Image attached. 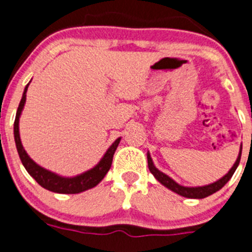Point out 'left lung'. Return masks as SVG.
Listing matches in <instances>:
<instances>
[{"label": "left lung", "mask_w": 252, "mask_h": 252, "mask_svg": "<svg viewBox=\"0 0 252 252\" xmlns=\"http://www.w3.org/2000/svg\"><path fill=\"white\" fill-rule=\"evenodd\" d=\"M241 150H243V147L240 148L239 157H237L236 161H235V164L232 165V168L227 171V174H225L221 179H219L218 182L213 183V184L204 185V187H183V185H179L176 182H174L171 178H169L166 174L161 173L160 170H158V169L155 168L154 163H153L152 158H150L149 153L147 154L148 166H149L150 173L154 175L155 179L158 180L160 184H163L164 187H166L168 189H170L171 191L182 195V196H184V197H189V199H204V197H206V196H209V195L214 194V192L219 191V190L221 189V188L224 187V185L226 184L230 179H231V176L234 175L235 170H236V168L239 166L240 159H241Z\"/></svg>", "instance_id": "left-lung-1"}]
</instances>
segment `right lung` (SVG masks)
<instances>
[{"label":"right lung","instance_id":"add662e5","mask_svg":"<svg viewBox=\"0 0 252 252\" xmlns=\"http://www.w3.org/2000/svg\"><path fill=\"white\" fill-rule=\"evenodd\" d=\"M28 86H30V83L26 86L25 92H23L22 94V99H21L20 105H18L17 113H16L15 126H13L16 148H17L21 161H22L23 166H25L26 170L28 171V174H30L42 188L49 190V191L58 192V194H78V192L86 191V190L92 189V188H94L95 185L99 184V183L102 182L103 178L105 176V174H107L108 170L110 169V166H112L113 155H114L117 147H118L119 142H121V138H118V139L115 140V142L110 145L109 149L107 150L104 157L100 159V161L97 165L94 166V168H92L91 170L79 174V175L77 176H73V178H64V176H60L58 174L52 173V171L42 168V166H39L38 164L34 163V161L28 157L26 150L23 149V145L22 143H21L20 138V126H18V124H20L21 113H22L23 107H25L26 93H27Z\"/></svg>","mask_w":252,"mask_h":252}]
</instances>
